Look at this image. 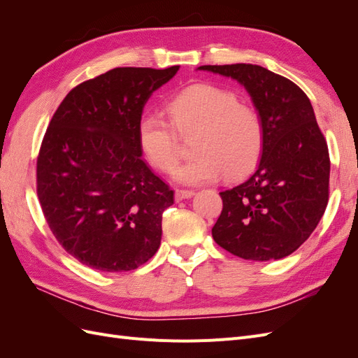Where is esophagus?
I'll return each instance as SVG.
<instances>
[{
	"mask_svg": "<svg viewBox=\"0 0 358 358\" xmlns=\"http://www.w3.org/2000/svg\"><path fill=\"white\" fill-rule=\"evenodd\" d=\"M192 196H194V191H189V189H176V191H175V199H176V201L185 200V199H191Z\"/></svg>",
	"mask_w": 358,
	"mask_h": 358,
	"instance_id": "34e87169",
	"label": "esophagus"
}]
</instances>
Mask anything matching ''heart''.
Wrapping results in <instances>:
<instances>
[{"label":"heart","mask_w":358,"mask_h":358,"mask_svg":"<svg viewBox=\"0 0 358 358\" xmlns=\"http://www.w3.org/2000/svg\"><path fill=\"white\" fill-rule=\"evenodd\" d=\"M169 119L145 115L137 125L138 143L149 164L170 173L179 159V138L192 137L191 161L175 170L183 185H203L241 178L258 161L264 146V124L258 110L239 101L233 91L196 83L167 103Z\"/></svg>","instance_id":"heart-1"}]
</instances>
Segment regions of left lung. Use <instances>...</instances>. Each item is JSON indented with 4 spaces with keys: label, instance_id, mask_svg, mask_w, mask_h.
Here are the masks:
<instances>
[{
    "label": "left lung",
    "instance_id": "8db88e82",
    "mask_svg": "<svg viewBox=\"0 0 358 358\" xmlns=\"http://www.w3.org/2000/svg\"><path fill=\"white\" fill-rule=\"evenodd\" d=\"M245 86L264 124V146L245 182L220 192L213 241L245 259L288 257L317 229L329 201L330 157L308 95L252 64L201 66Z\"/></svg>",
    "mask_w": 358,
    "mask_h": 358
}]
</instances>
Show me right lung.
Segmentation results:
<instances>
[{
    "label": "right lung",
    "mask_w": 358,
    "mask_h": 358,
    "mask_svg": "<svg viewBox=\"0 0 358 358\" xmlns=\"http://www.w3.org/2000/svg\"><path fill=\"white\" fill-rule=\"evenodd\" d=\"M179 70L119 67L62 100L37 157V196L59 245L100 272L145 264L175 194L142 158L137 125L154 91Z\"/></svg>",
    "instance_id": "obj_1"
}]
</instances>
